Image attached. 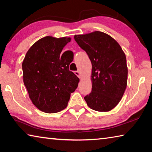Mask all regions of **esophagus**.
<instances>
[{
    "instance_id": "1",
    "label": "esophagus",
    "mask_w": 152,
    "mask_h": 152,
    "mask_svg": "<svg viewBox=\"0 0 152 152\" xmlns=\"http://www.w3.org/2000/svg\"><path fill=\"white\" fill-rule=\"evenodd\" d=\"M74 74H75L78 77V78H80V74L78 71H75L74 72Z\"/></svg>"
}]
</instances>
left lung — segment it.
Instances as JSON below:
<instances>
[{"mask_svg":"<svg viewBox=\"0 0 152 152\" xmlns=\"http://www.w3.org/2000/svg\"><path fill=\"white\" fill-rule=\"evenodd\" d=\"M74 39L91 61L92 91L84 96L88 106L106 112L117 106L127 83L125 53L119 43L101 31L75 35Z\"/></svg>","mask_w":152,"mask_h":152,"instance_id":"8db88e82","label":"left lung"}]
</instances>
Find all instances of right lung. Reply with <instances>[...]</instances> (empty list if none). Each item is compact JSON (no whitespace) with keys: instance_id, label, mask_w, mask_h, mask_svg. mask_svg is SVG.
<instances>
[{"instance_id":"1","label":"right lung","mask_w":152,"mask_h":152,"mask_svg":"<svg viewBox=\"0 0 152 152\" xmlns=\"http://www.w3.org/2000/svg\"><path fill=\"white\" fill-rule=\"evenodd\" d=\"M70 40L46 36L30 48L23 61L24 84L33 104L43 112L55 113L65 109L78 87L79 78L69 70L73 52L61 55Z\"/></svg>"}]
</instances>
